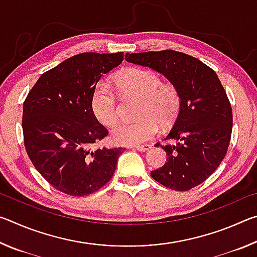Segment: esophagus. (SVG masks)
Listing matches in <instances>:
<instances>
[{
	"label": "esophagus",
	"mask_w": 257,
	"mask_h": 257,
	"mask_svg": "<svg viewBox=\"0 0 257 257\" xmlns=\"http://www.w3.org/2000/svg\"><path fill=\"white\" fill-rule=\"evenodd\" d=\"M152 149V146L150 144H144V145H137L134 147V150L139 151V152H146Z\"/></svg>",
	"instance_id": "1"
}]
</instances>
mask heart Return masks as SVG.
<instances>
[{
	"label": "heart",
	"instance_id": "heart-1",
	"mask_svg": "<svg viewBox=\"0 0 257 257\" xmlns=\"http://www.w3.org/2000/svg\"><path fill=\"white\" fill-rule=\"evenodd\" d=\"M115 82L125 96H134L142 101L138 108L141 120L120 123L112 130L111 136L116 144H142L158 134V123L167 127L176 120L181 106L179 90L170 82H162L158 73L130 68L121 72ZM92 107L95 116L104 125H113L118 121V98L114 89L106 81L98 82L95 87Z\"/></svg>",
	"mask_w": 257,
	"mask_h": 257
}]
</instances>
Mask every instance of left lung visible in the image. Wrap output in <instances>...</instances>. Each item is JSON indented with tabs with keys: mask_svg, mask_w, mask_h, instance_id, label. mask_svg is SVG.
I'll use <instances>...</instances> for the list:
<instances>
[{
	"mask_svg": "<svg viewBox=\"0 0 257 257\" xmlns=\"http://www.w3.org/2000/svg\"><path fill=\"white\" fill-rule=\"evenodd\" d=\"M125 61L162 73L181 97L177 119L164 138L176 144H156L168 158L163 167L151 172L152 178L178 191L202 184L222 162L232 132L231 105L215 71L173 50L127 53Z\"/></svg>",
	"mask_w": 257,
	"mask_h": 257,
	"instance_id": "8db88e82",
	"label": "left lung"
}]
</instances>
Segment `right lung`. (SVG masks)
<instances>
[{
	"mask_svg": "<svg viewBox=\"0 0 257 257\" xmlns=\"http://www.w3.org/2000/svg\"><path fill=\"white\" fill-rule=\"evenodd\" d=\"M123 53H80L43 73L24 102L26 152L42 177L70 196H86L111 179L122 147H96L107 136L92 98L101 77Z\"/></svg>",
	"mask_w": 257,
	"mask_h": 257,
	"instance_id": "right-lung-1",
	"label": "right lung"
}]
</instances>
